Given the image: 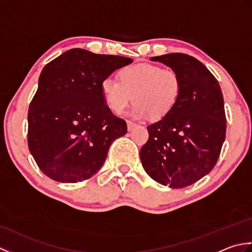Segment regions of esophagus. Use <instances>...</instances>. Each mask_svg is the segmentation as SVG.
Here are the masks:
<instances>
[{"label": "esophagus", "instance_id": "34e87169", "mask_svg": "<svg viewBox=\"0 0 252 252\" xmlns=\"http://www.w3.org/2000/svg\"><path fill=\"white\" fill-rule=\"evenodd\" d=\"M126 125H127V130H129V131H132L133 129H134V127L137 126L136 123L132 122V121H126Z\"/></svg>", "mask_w": 252, "mask_h": 252}]
</instances>
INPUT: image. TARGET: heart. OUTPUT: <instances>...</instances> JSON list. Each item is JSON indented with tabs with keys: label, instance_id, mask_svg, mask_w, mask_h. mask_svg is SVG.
<instances>
[{
	"label": "heart",
	"instance_id": "b5f03b06",
	"mask_svg": "<svg viewBox=\"0 0 252 252\" xmlns=\"http://www.w3.org/2000/svg\"><path fill=\"white\" fill-rule=\"evenodd\" d=\"M118 77L106 78L100 84L106 104L115 114L125 111L133 96L132 117L161 119L174 108L182 93L179 72L154 63L126 66Z\"/></svg>",
	"mask_w": 252,
	"mask_h": 252
}]
</instances>
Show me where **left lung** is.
<instances>
[{"mask_svg": "<svg viewBox=\"0 0 252 252\" xmlns=\"http://www.w3.org/2000/svg\"><path fill=\"white\" fill-rule=\"evenodd\" d=\"M151 60L179 72L182 93L167 116L147 126L141 161L153 180L183 189L210 172L220 156L226 132L223 94L215 76L195 57L171 53Z\"/></svg>", "mask_w": 252, "mask_h": 252, "instance_id": "8db88e82", "label": "left lung"}]
</instances>
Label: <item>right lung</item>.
Masks as SVG:
<instances>
[{
    "label": "right lung",
    "instance_id": "1",
    "mask_svg": "<svg viewBox=\"0 0 252 252\" xmlns=\"http://www.w3.org/2000/svg\"><path fill=\"white\" fill-rule=\"evenodd\" d=\"M132 62L72 49L43 68L29 105L28 147L46 176L77 183L101 168L110 144L127 127L106 105L100 84Z\"/></svg>",
    "mask_w": 252,
    "mask_h": 252
}]
</instances>
